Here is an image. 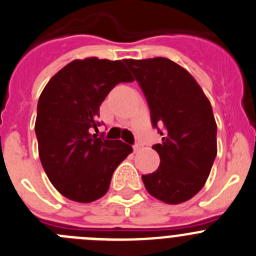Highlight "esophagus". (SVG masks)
<instances>
[{
    "label": "esophagus",
    "instance_id": "esophagus-1",
    "mask_svg": "<svg viewBox=\"0 0 256 256\" xmlns=\"http://www.w3.org/2000/svg\"><path fill=\"white\" fill-rule=\"evenodd\" d=\"M140 148H142V144H140V142H136V144H133V150H134V151H140Z\"/></svg>",
    "mask_w": 256,
    "mask_h": 256
}]
</instances>
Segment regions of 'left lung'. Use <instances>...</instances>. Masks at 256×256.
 <instances>
[{
    "mask_svg": "<svg viewBox=\"0 0 256 256\" xmlns=\"http://www.w3.org/2000/svg\"><path fill=\"white\" fill-rule=\"evenodd\" d=\"M144 94L161 144L160 166L142 175L147 192L168 204L193 198L217 154V124L210 100L186 70L168 58L124 60ZM158 125L162 126L160 128Z\"/></svg>",
    "mask_w": 256,
    "mask_h": 256,
    "instance_id": "1",
    "label": "left lung"
}]
</instances>
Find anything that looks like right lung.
I'll use <instances>...</instances> for the list:
<instances>
[{
	"label": "right lung",
	"mask_w": 256,
	"mask_h": 256,
	"mask_svg": "<svg viewBox=\"0 0 256 256\" xmlns=\"http://www.w3.org/2000/svg\"><path fill=\"white\" fill-rule=\"evenodd\" d=\"M133 77L123 60H74L49 80L36 109L35 134L46 176L66 198L90 203L109 189L112 172L133 151L122 140L91 134L100 105Z\"/></svg>",
	"instance_id": "1"
}]
</instances>
